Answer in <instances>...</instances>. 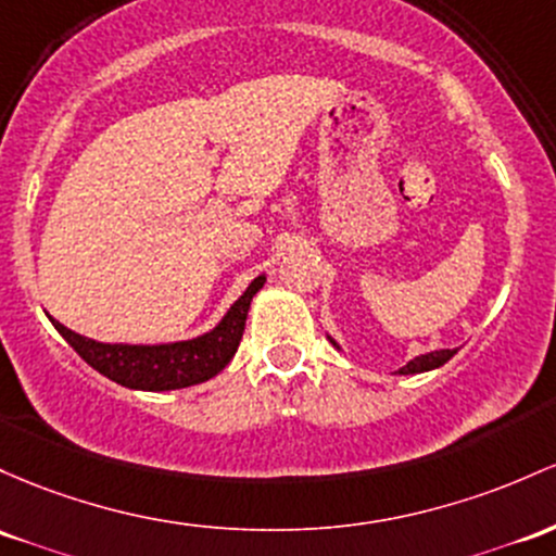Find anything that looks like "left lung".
<instances>
[{"label": "left lung", "mask_w": 556, "mask_h": 556, "mask_svg": "<svg viewBox=\"0 0 556 556\" xmlns=\"http://www.w3.org/2000/svg\"><path fill=\"white\" fill-rule=\"evenodd\" d=\"M329 338V334H327ZM329 343H332L334 348H338L340 351V345L334 343L332 338H329ZM456 353V348H441V351H430V353H419V356H414L412 362L406 364V367H401L399 371H395V375H419V371H430V369H438V367H443V364L448 362L451 356H454Z\"/></svg>", "instance_id": "1"}]
</instances>
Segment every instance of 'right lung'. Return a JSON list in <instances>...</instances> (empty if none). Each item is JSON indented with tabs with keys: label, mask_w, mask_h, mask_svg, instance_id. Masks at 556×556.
<instances>
[{
	"label": "right lung",
	"mask_w": 556,
	"mask_h": 556,
	"mask_svg": "<svg viewBox=\"0 0 556 556\" xmlns=\"http://www.w3.org/2000/svg\"><path fill=\"white\" fill-rule=\"evenodd\" d=\"M266 285V274L255 277L248 290L231 303L227 314L222 316L216 327L208 332L189 340H174V343H100V340L84 338L73 332L58 319L50 321L68 340V345L91 369L105 375L108 380L131 390H179L198 386V382L211 380L231 362L237 353L242 332H245V319L250 311V301L255 292Z\"/></svg>",
	"instance_id": "right-lung-1"
}]
</instances>
